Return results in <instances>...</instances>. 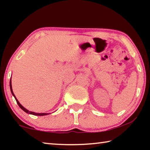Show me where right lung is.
Wrapping results in <instances>:
<instances>
[{"instance_id": "right-lung-1", "label": "right lung", "mask_w": 150, "mask_h": 150, "mask_svg": "<svg viewBox=\"0 0 150 150\" xmlns=\"http://www.w3.org/2000/svg\"><path fill=\"white\" fill-rule=\"evenodd\" d=\"M10 88H11V93H12V95H13V96H14L15 99H16V100L17 104H18V106H20V108L22 109V110H23L24 112H26V113H28V114H30V115H35V116H45V115H48L47 113H35V112H31V111L28 110L27 109L25 108L24 107V106H22V105H21V104H20V103H19V101L17 100V98H16V96H15L14 94V93H13V91H12V84H11V81H10Z\"/></svg>"}]
</instances>
